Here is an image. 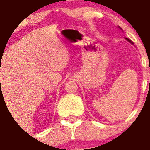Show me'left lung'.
<instances>
[{
    "mask_svg": "<svg viewBox=\"0 0 150 150\" xmlns=\"http://www.w3.org/2000/svg\"><path fill=\"white\" fill-rule=\"evenodd\" d=\"M119 28H120V27H119ZM120 29H121V28H120ZM126 39H127V41H129V42H131V43H132V41H130L129 39H128V38H126Z\"/></svg>",
    "mask_w": 150,
    "mask_h": 150,
    "instance_id": "left-lung-1",
    "label": "left lung"
}]
</instances>
